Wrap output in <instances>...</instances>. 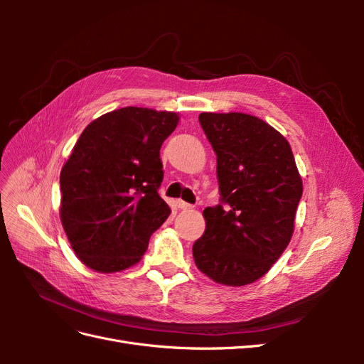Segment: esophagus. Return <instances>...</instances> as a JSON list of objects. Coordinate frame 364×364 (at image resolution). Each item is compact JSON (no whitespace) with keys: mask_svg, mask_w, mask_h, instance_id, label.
<instances>
[{"mask_svg":"<svg viewBox=\"0 0 364 364\" xmlns=\"http://www.w3.org/2000/svg\"><path fill=\"white\" fill-rule=\"evenodd\" d=\"M176 205H178L179 209H183V211H188V209H193V206L190 203H186L183 200H178V202H176Z\"/></svg>","mask_w":364,"mask_h":364,"instance_id":"esophagus-1","label":"esophagus"}]
</instances>
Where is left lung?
Masks as SVG:
<instances>
[{"instance_id":"left-lung-1","label":"left lung","mask_w":364,"mask_h":364,"mask_svg":"<svg viewBox=\"0 0 364 364\" xmlns=\"http://www.w3.org/2000/svg\"><path fill=\"white\" fill-rule=\"evenodd\" d=\"M217 155L223 205L203 211L205 234L193 246L196 266L229 287L258 281L289 246L302 179L289 141L258 117L199 115Z\"/></svg>"}]
</instances>
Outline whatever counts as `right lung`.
<instances>
[{
    "label": "right lung",
    "mask_w": 364,
    "mask_h": 364,
    "mask_svg": "<svg viewBox=\"0 0 364 364\" xmlns=\"http://www.w3.org/2000/svg\"><path fill=\"white\" fill-rule=\"evenodd\" d=\"M179 114L127 106L94 119L60 171V222L85 266L126 270L144 255L171 209L158 193L159 150Z\"/></svg>",
    "instance_id": "obj_1"
}]
</instances>
